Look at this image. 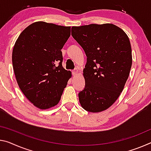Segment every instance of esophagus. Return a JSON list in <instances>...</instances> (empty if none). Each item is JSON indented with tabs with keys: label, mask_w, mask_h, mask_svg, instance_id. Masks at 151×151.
<instances>
[{
	"label": "esophagus",
	"mask_w": 151,
	"mask_h": 151,
	"mask_svg": "<svg viewBox=\"0 0 151 151\" xmlns=\"http://www.w3.org/2000/svg\"><path fill=\"white\" fill-rule=\"evenodd\" d=\"M77 73H78V70H77V69H75V70H73V76H75V75H77Z\"/></svg>",
	"instance_id": "esophagus-1"
}]
</instances>
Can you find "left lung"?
I'll list each match as a JSON object with an SVG mask.
<instances>
[{
	"label": "left lung",
	"instance_id": "obj_1",
	"mask_svg": "<svg viewBox=\"0 0 151 151\" xmlns=\"http://www.w3.org/2000/svg\"><path fill=\"white\" fill-rule=\"evenodd\" d=\"M71 35L87 56L80 104L89 112L104 111L116 101L129 76L132 63L129 38L111 23L73 27Z\"/></svg>",
	"mask_w": 151,
	"mask_h": 151
}]
</instances>
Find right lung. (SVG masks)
Returning <instances> with one entry per match:
<instances>
[{
	"instance_id": "add662e5",
	"label": "right lung",
	"mask_w": 151,
	"mask_h": 151,
	"mask_svg": "<svg viewBox=\"0 0 151 151\" xmlns=\"http://www.w3.org/2000/svg\"><path fill=\"white\" fill-rule=\"evenodd\" d=\"M70 35V27L44 21L26 27L14 45L12 62L18 85L35 107L56 106L71 72L63 67L61 50Z\"/></svg>"
}]
</instances>
